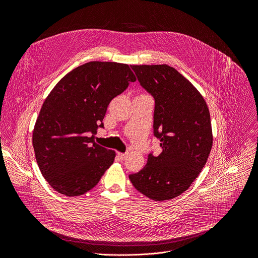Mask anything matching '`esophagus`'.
<instances>
[{"label":"esophagus","instance_id":"34e87169","mask_svg":"<svg viewBox=\"0 0 258 258\" xmlns=\"http://www.w3.org/2000/svg\"><path fill=\"white\" fill-rule=\"evenodd\" d=\"M117 155H118V157H119L121 160H125L127 158V154L126 153H118Z\"/></svg>","mask_w":258,"mask_h":258}]
</instances>
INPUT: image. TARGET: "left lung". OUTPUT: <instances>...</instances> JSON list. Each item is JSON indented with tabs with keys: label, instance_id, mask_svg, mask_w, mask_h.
<instances>
[{
	"label": "left lung",
	"instance_id": "8db88e82",
	"mask_svg": "<svg viewBox=\"0 0 258 258\" xmlns=\"http://www.w3.org/2000/svg\"><path fill=\"white\" fill-rule=\"evenodd\" d=\"M140 85L152 95L154 136L161 153L148 156L147 165L131 174L137 191L154 200L172 199L189 187L212 149V127L205 99L169 65H131Z\"/></svg>",
	"mask_w": 258,
	"mask_h": 258
}]
</instances>
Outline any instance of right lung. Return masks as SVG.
<instances>
[{"label":"right lung","instance_id":"obj_1","mask_svg":"<svg viewBox=\"0 0 258 258\" xmlns=\"http://www.w3.org/2000/svg\"><path fill=\"white\" fill-rule=\"evenodd\" d=\"M136 78L130 66L93 61L67 74L44 101L32 135L39 169L53 189L80 196L96 186L115 152L94 142L109 102Z\"/></svg>","mask_w":258,"mask_h":258}]
</instances>
